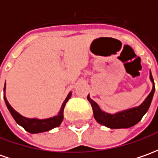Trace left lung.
Returning a JSON list of instances; mask_svg holds the SVG:
<instances>
[{
  "label": "left lung",
  "instance_id": "left-lung-1",
  "mask_svg": "<svg viewBox=\"0 0 158 158\" xmlns=\"http://www.w3.org/2000/svg\"><path fill=\"white\" fill-rule=\"evenodd\" d=\"M150 79L151 82L153 83V87H152L151 93L146 98V99L138 107L123 110L115 114H109L103 111L99 108V106H98L97 103L93 101V99H91L90 96L88 95L87 99L88 101L91 103V106L93 107V115L96 121L100 124H103L110 129L130 128L136 124H138V122L142 119L143 116L149 110V107L151 106V100H152L154 92H155L154 79L152 78L151 72H150Z\"/></svg>",
  "mask_w": 158,
  "mask_h": 158
}]
</instances>
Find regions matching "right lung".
<instances>
[{"mask_svg": "<svg viewBox=\"0 0 158 158\" xmlns=\"http://www.w3.org/2000/svg\"><path fill=\"white\" fill-rule=\"evenodd\" d=\"M5 89H6V83H5V85H4V91H5ZM71 96H72V93H69V94L67 95V97L65 99V101L63 102L60 110L59 111L58 115L55 116V117H52V118H47V119H37V118H25V117L21 116L16 110L13 109V107L9 105V103L7 102V98H6L5 96H4V100H5L7 109L9 110V112L11 113L14 119L16 121V123L20 124V126H22L27 131L32 133V134H34V133H40L50 131V130L55 128V127H58L61 124V122L63 121V118H64V115H63L64 108H65L66 102L69 100Z\"/></svg>", "mask_w": 158, "mask_h": 158, "instance_id": "1", "label": "right lung"}]
</instances>
